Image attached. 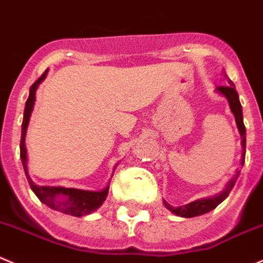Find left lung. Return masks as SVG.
<instances>
[{"mask_svg":"<svg viewBox=\"0 0 263 263\" xmlns=\"http://www.w3.org/2000/svg\"><path fill=\"white\" fill-rule=\"evenodd\" d=\"M224 77L227 79V82H229L230 86H221L217 87V92L219 96L224 97L229 102L230 109H231L232 115L235 117V121H236L237 130H239V134L241 137V166L244 165V161H246V144H247V138H246V126H244V121H242V108L241 104H240L239 101V94L235 90V85L231 80L227 77V74L224 73ZM240 171L236 172L234 177L227 182L226 187L222 190L219 194L213 195V196L209 197H202V199H197L195 201L189 202L186 205H182V206H172L171 204L165 200H162L164 202L165 208L167 211H171L172 213L176 214V216L184 217V218H192V217L201 216V214L208 213V212L213 211L214 208H217V205L221 204L229 194L231 192V190L234 189L235 183H236V179L239 178Z\"/></svg>","mask_w":263,"mask_h":263,"instance_id":"obj_1","label":"left lung"}]
</instances>
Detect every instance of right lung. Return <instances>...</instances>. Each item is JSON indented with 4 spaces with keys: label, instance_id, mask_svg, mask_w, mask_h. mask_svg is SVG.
Returning a JSON list of instances; mask_svg holds the SVG:
<instances>
[{
    "label": "right lung",
    "instance_id": "1",
    "mask_svg": "<svg viewBox=\"0 0 263 263\" xmlns=\"http://www.w3.org/2000/svg\"><path fill=\"white\" fill-rule=\"evenodd\" d=\"M49 69L42 73V76L34 82L29 89V97L26 102V108H24L23 122H22V139H21V159L24 167L27 181L31 186L32 191L34 192L40 201L47 205L52 211L61 212V213L69 214L73 217H82L96 212L106 200L108 195L109 183L107 187L99 191H89V190L80 189H69L63 186H39L34 184L28 173V156H27L26 147V136L27 129H28L29 120H31L32 111H33L34 102H36V91L39 89V85L46 79Z\"/></svg>",
    "mask_w": 263,
    "mask_h": 263
}]
</instances>
